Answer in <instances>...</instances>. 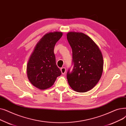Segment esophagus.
<instances>
[{
  "label": "esophagus",
  "instance_id": "esophagus-1",
  "mask_svg": "<svg viewBox=\"0 0 126 126\" xmlns=\"http://www.w3.org/2000/svg\"><path fill=\"white\" fill-rule=\"evenodd\" d=\"M61 71L62 74L63 75H64V74L65 73V72H66V68H65V67H62V68H61Z\"/></svg>",
  "mask_w": 126,
  "mask_h": 126
}]
</instances>
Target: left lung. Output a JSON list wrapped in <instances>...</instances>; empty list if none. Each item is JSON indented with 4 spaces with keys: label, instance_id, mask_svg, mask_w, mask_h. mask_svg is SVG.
Returning <instances> with one entry per match:
<instances>
[{
    "label": "left lung",
    "instance_id": "left-lung-1",
    "mask_svg": "<svg viewBox=\"0 0 126 126\" xmlns=\"http://www.w3.org/2000/svg\"><path fill=\"white\" fill-rule=\"evenodd\" d=\"M67 39L72 52L71 66L67 72L71 88L79 92L94 88L100 80L103 70V58L94 42L82 32H69Z\"/></svg>",
    "mask_w": 126,
    "mask_h": 126
}]
</instances>
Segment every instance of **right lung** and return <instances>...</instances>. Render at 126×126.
I'll use <instances>...</instances> for the list:
<instances>
[{"mask_svg": "<svg viewBox=\"0 0 126 126\" xmlns=\"http://www.w3.org/2000/svg\"><path fill=\"white\" fill-rule=\"evenodd\" d=\"M62 36L61 32L45 35L37 44L27 65V75L30 82L36 87L44 90L55 83L61 71L56 63L54 47Z\"/></svg>", "mask_w": 126, "mask_h": 126, "instance_id": "1", "label": "right lung"}]
</instances>
